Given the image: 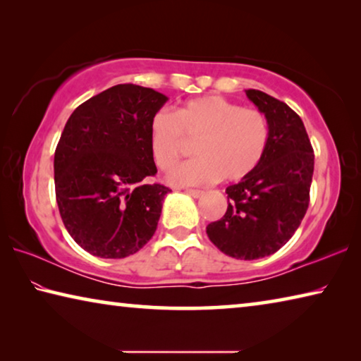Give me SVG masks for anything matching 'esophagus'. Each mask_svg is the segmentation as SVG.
Segmentation results:
<instances>
[{
    "label": "esophagus",
    "mask_w": 361,
    "mask_h": 361,
    "mask_svg": "<svg viewBox=\"0 0 361 361\" xmlns=\"http://www.w3.org/2000/svg\"><path fill=\"white\" fill-rule=\"evenodd\" d=\"M186 194L192 195V197H195V199H199V197H202L205 192L200 191V189H186Z\"/></svg>",
    "instance_id": "34e87169"
}]
</instances>
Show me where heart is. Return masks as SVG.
<instances>
[{"mask_svg":"<svg viewBox=\"0 0 361 361\" xmlns=\"http://www.w3.org/2000/svg\"><path fill=\"white\" fill-rule=\"evenodd\" d=\"M183 137L197 140L195 159L169 173L178 186L245 178L264 156L271 129L266 114L242 108L219 95L189 100L175 113L157 111L149 121L151 156L161 170L172 169L183 154Z\"/></svg>","mask_w":361,"mask_h":361,"instance_id":"heart-1","label":"heart"}]
</instances>
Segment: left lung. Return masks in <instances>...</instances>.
Returning <instances> with one entry per match:
<instances>
[{
	"instance_id": "left-lung-1",
	"label": "left lung",
	"mask_w": 361,
	"mask_h": 361,
	"mask_svg": "<svg viewBox=\"0 0 361 361\" xmlns=\"http://www.w3.org/2000/svg\"><path fill=\"white\" fill-rule=\"evenodd\" d=\"M266 114L271 137L264 156L245 178L228 186V210L207 226L224 255L259 259L276 253L299 228L309 207L314 149L299 116L261 90H245Z\"/></svg>"
}]
</instances>
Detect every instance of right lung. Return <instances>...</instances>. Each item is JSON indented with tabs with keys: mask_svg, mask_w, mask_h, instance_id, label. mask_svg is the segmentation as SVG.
Listing matches in <instances>:
<instances>
[{
	"mask_svg": "<svg viewBox=\"0 0 361 361\" xmlns=\"http://www.w3.org/2000/svg\"><path fill=\"white\" fill-rule=\"evenodd\" d=\"M169 99L118 84L79 105L57 145L54 180L60 216L79 247L99 258L137 253L156 232L170 189L156 172L149 121Z\"/></svg>",
	"mask_w": 361,
	"mask_h": 361,
	"instance_id": "1",
	"label": "right lung"
}]
</instances>
